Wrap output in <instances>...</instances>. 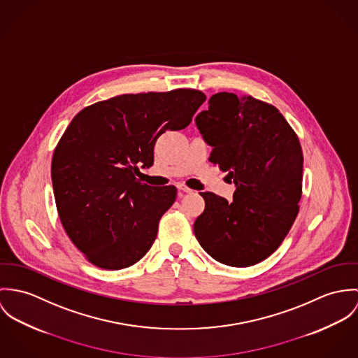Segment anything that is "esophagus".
Instances as JSON below:
<instances>
[{
	"instance_id": "esophagus-1",
	"label": "esophagus",
	"mask_w": 358,
	"mask_h": 358,
	"mask_svg": "<svg viewBox=\"0 0 358 358\" xmlns=\"http://www.w3.org/2000/svg\"><path fill=\"white\" fill-rule=\"evenodd\" d=\"M177 188H178V191L185 192V194H191V192H192V189H191V188H188V187H187V185H184V184H178V185H177Z\"/></svg>"
}]
</instances>
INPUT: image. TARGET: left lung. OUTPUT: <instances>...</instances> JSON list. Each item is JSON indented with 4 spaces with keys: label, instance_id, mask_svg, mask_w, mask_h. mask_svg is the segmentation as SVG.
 Segmentation results:
<instances>
[{
    "label": "left lung",
    "instance_id": "1",
    "mask_svg": "<svg viewBox=\"0 0 358 358\" xmlns=\"http://www.w3.org/2000/svg\"><path fill=\"white\" fill-rule=\"evenodd\" d=\"M196 126L213 147L208 160L228 173L236 191L232 201L200 192L206 207L194 224L195 236L221 264L255 265L278 250L299 213L298 136L272 104L228 92L210 97Z\"/></svg>",
    "mask_w": 358,
    "mask_h": 358
}]
</instances>
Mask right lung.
<instances>
[{"mask_svg": "<svg viewBox=\"0 0 358 358\" xmlns=\"http://www.w3.org/2000/svg\"><path fill=\"white\" fill-rule=\"evenodd\" d=\"M204 100L195 89L120 94L71 120L50 174L62 225L90 264L118 271L148 252L177 188L143 184L138 167L154 164L160 134L185 129Z\"/></svg>", "mask_w": 358, "mask_h": 358, "instance_id": "1", "label": "right lung"}]
</instances>
